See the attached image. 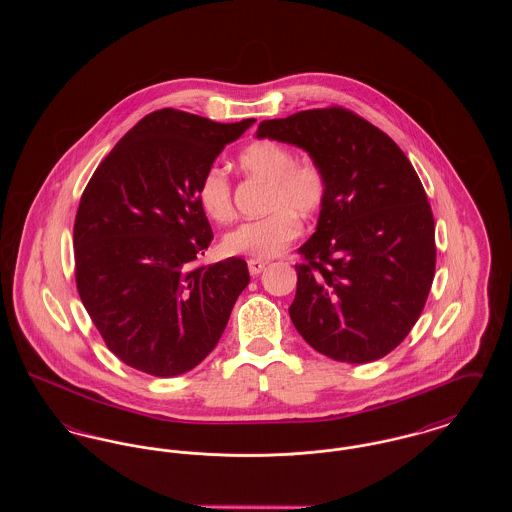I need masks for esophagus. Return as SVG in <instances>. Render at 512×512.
Masks as SVG:
<instances>
[{"label": "esophagus", "instance_id": "obj_1", "mask_svg": "<svg viewBox=\"0 0 512 512\" xmlns=\"http://www.w3.org/2000/svg\"><path fill=\"white\" fill-rule=\"evenodd\" d=\"M267 267V263L265 261H257V259H249L247 261V268H249V274L251 276H259L263 270Z\"/></svg>", "mask_w": 512, "mask_h": 512}]
</instances>
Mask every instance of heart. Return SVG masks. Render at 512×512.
<instances>
[{"instance_id": "1", "label": "heart", "mask_w": 512, "mask_h": 512, "mask_svg": "<svg viewBox=\"0 0 512 512\" xmlns=\"http://www.w3.org/2000/svg\"><path fill=\"white\" fill-rule=\"evenodd\" d=\"M238 165L247 176L270 182L267 209L261 219L245 220L232 228L222 247L230 255L251 259H270L280 255L301 234V219L315 217L328 197V178L317 161L309 157L297 159L292 147L257 140L245 147ZM197 201L205 215L217 222L234 217V195L226 172L209 167L197 184Z\"/></svg>"}]
</instances>
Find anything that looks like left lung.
<instances>
[{
	"mask_svg": "<svg viewBox=\"0 0 512 512\" xmlns=\"http://www.w3.org/2000/svg\"><path fill=\"white\" fill-rule=\"evenodd\" d=\"M257 138L303 147L328 178L317 232L297 249L293 326L334 361L386 357L409 336L436 272L434 215L411 161L340 105L263 121Z\"/></svg>",
	"mask_w": 512,
	"mask_h": 512,
	"instance_id": "1",
	"label": "left lung"
}]
</instances>
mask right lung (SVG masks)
<instances>
[{
    "instance_id": "right-lung-1",
    "label": "right lung",
    "mask_w": 512,
    "mask_h": 512,
    "mask_svg": "<svg viewBox=\"0 0 512 512\" xmlns=\"http://www.w3.org/2000/svg\"><path fill=\"white\" fill-rule=\"evenodd\" d=\"M255 119L222 124L159 109L92 174L74 219V278L101 338L124 365L171 378L219 343L247 263L197 265L213 240L197 184Z\"/></svg>"
}]
</instances>
